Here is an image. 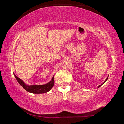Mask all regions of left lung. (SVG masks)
<instances>
[{
	"label": "left lung",
	"mask_w": 124,
	"mask_h": 124,
	"mask_svg": "<svg viewBox=\"0 0 124 124\" xmlns=\"http://www.w3.org/2000/svg\"><path fill=\"white\" fill-rule=\"evenodd\" d=\"M108 77H107V79H106V80H105V81H104V83L105 82H106V81H107V79H108ZM104 83H103V84H104ZM103 84H101V85H99V86H98V87H100V86H101V85H102Z\"/></svg>",
	"instance_id": "1"
}]
</instances>
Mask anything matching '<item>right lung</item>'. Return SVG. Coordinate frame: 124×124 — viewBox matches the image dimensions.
<instances>
[{
	"mask_svg": "<svg viewBox=\"0 0 124 124\" xmlns=\"http://www.w3.org/2000/svg\"><path fill=\"white\" fill-rule=\"evenodd\" d=\"M15 77L17 79V80L20 84V85L24 88V89L28 92H31L33 93L40 94V93H44L49 91L50 90L52 89L54 84V77L53 76L52 78L51 81H50L49 83H48L44 85H27L25 84V83L21 79H20L17 76L14 74Z\"/></svg>",
	"mask_w": 124,
	"mask_h": 124,
	"instance_id": "obj_1",
	"label": "right lung"
}]
</instances>
